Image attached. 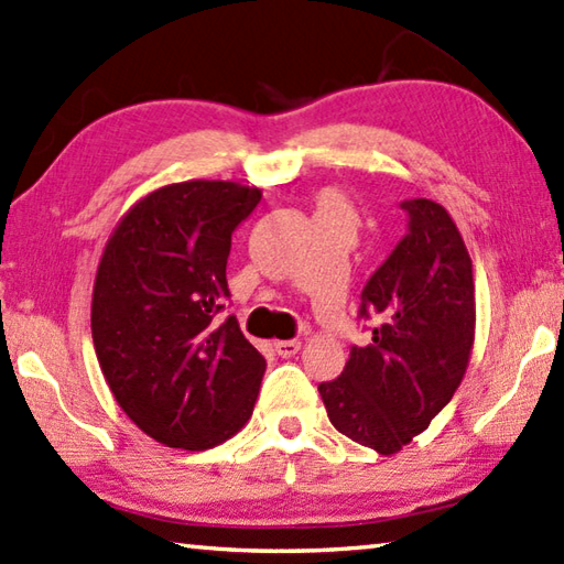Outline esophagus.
<instances>
[{
    "instance_id": "34e87169",
    "label": "esophagus",
    "mask_w": 564,
    "mask_h": 564,
    "mask_svg": "<svg viewBox=\"0 0 564 564\" xmlns=\"http://www.w3.org/2000/svg\"><path fill=\"white\" fill-rule=\"evenodd\" d=\"M297 349H301V341L297 339H283V341H275V351H279V357L283 359H291L297 355Z\"/></svg>"
}]
</instances>
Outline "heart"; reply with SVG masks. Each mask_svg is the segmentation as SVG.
<instances>
[{
	"instance_id": "1",
	"label": "heart",
	"mask_w": 564,
	"mask_h": 564,
	"mask_svg": "<svg viewBox=\"0 0 564 564\" xmlns=\"http://www.w3.org/2000/svg\"><path fill=\"white\" fill-rule=\"evenodd\" d=\"M315 219H337L349 227L357 225V209L337 187H323L315 195Z\"/></svg>"
}]
</instances>
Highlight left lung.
Masks as SVG:
<instances>
[{"instance_id":"1","label":"left lung","mask_w":564,"mask_h":564,"mask_svg":"<svg viewBox=\"0 0 564 564\" xmlns=\"http://www.w3.org/2000/svg\"><path fill=\"white\" fill-rule=\"evenodd\" d=\"M405 237L361 291L371 345L351 347L345 371L317 386L341 435L395 455L452 401L474 345L471 259L447 209L403 200Z\"/></svg>"}]
</instances>
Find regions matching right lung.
<instances>
[{"label":"right lung","mask_w":564,"mask_h":564,"mask_svg":"<svg viewBox=\"0 0 564 564\" xmlns=\"http://www.w3.org/2000/svg\"><path fill=\"white\" fill-rule=\"evenodd\" d=\"M259 187L185 181L143 197L109 237L93 291V341L131 421L161 445L209 449L245 427L267 359L227 307L231 235Z\"/></svg>","instance_id":"1"}]
</instances>
